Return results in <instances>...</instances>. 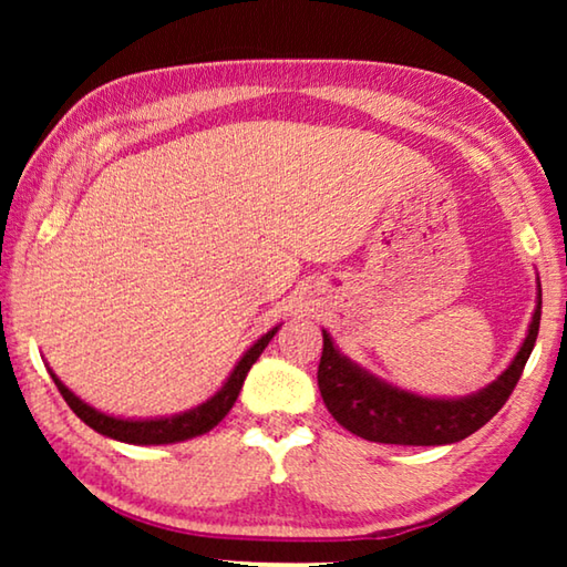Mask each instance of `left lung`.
I'll return each mask as SVG.
<instances>
[{
	"instance_id": "1",
	"label": "left lung",
	"mask_w": 567,
	"mask_h": 567,
	"mask_svg": "<svg viewBox=\"0 0 567 567\" xmlns=\"http://www.w3.org/2000/svg\"><path fill=\"white\" fill-rule=\"evenodd\" d=\"M543 300L537 307L530 332L507 368L493 385L463 400H427L390 388L368 375L358 364L334 350L328 332H322V358L318 368V385L324 408L352 435L385 445H447L465 440L491 422L513 395L525 362L535 348L540 330Z\"/></svg>"
}]
</instances>
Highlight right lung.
<instances>
[{
    "label": "right lung",
    "instance_id": "obj_1",
    "mask_svg": "<svg viewBox=\"0 0 567 567\" xmlns=\"http://www.w3.org/2000/svg\"><path fill=\"white\" fill-rule=\"evenodd\" d=\"M275 332H277V328L267 332L265 338L257 340L252 348L245 352V358L237 362L233 375L227 378L223 390H219L215 398H209L199 408L189 410V412H182V415H175V417H162V420H117V417H110V415H104V412H97L94 408H90L87 402H82L80 398L74 395V392L66 390L62 382L56 380L54 372H52V380H54L56 390L62 392L66 405L72 408L74 415L87 422L92 430H97V433H102V435L122 440V443H132V445L179 443V440L209 433V430H213L217 422L223 420L229 410H233L239 390H243V382L247 378L249 368H252V364L257 362V358H260L262 350L267 348V342L275 338Z\"/></svg>",
    "mask_w": 567,
    "mask_h": 567
}]
</instances>
